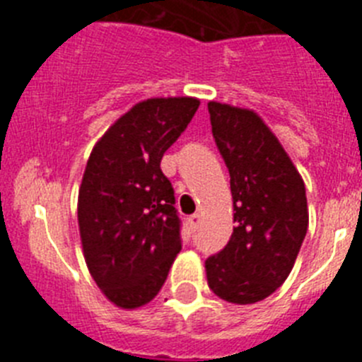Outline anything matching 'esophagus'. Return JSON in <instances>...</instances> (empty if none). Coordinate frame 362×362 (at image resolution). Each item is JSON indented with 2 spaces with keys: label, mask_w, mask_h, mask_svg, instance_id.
<instances>
[{
  "label": "esophagus",
  "mask_w": 362,
  "mask_h": 362,
  "mask_svg": "<svg viewBox=\"0 0 362 362\" xmlns=\"http://www.w3.org/2000/svg\"><path fill=\"white\" fill-rule=\"evenodd\" d=\"M199 221H201L199 214H194V216L188 217L187 223H188V226H190V230H197V226H199Z\"/></svg>",
  "instance_id": "esophagus-1"
}]
</instances>
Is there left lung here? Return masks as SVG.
<instances>
[{"label":"left lung","mask_w":362,"mask_h":362,"mask_svg":"<svg viewBox=\"0 0 362 362\" xmlns=\"http://www.w3.org/2000/svg\"><path fill=\"white\" fill-rule=\"evenodd\" d=\"M210 123L230 172L233 226L228 245L204 261L217 297L254 305L292 272L308 228L305 181L283 145L248 108L210 101Z\"/></svg>","instance_id":"1"}]
</instances>
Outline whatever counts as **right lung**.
<instances>
[{"instance_id":"right-lung-1","label":"right lung","mask_w":362,"mask_h":362,"mask_svg":"<svg viewBox=\"0 0 362 362\" xmlns=\"http://www.w3.org/2000/svg\"><path fill=\"white\" fill-rule=\"evenodd\" d=\"M197 107L199 99L187 95L134 105L86 161L78 197L83 255L92 279L119 308H139L158 296L181 250V221L161 159Z\"/></svg>"}]
</instances>
